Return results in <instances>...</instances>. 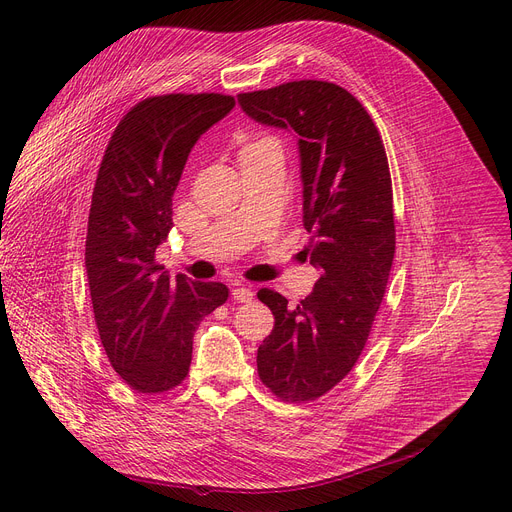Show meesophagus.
Wrapping results in <instances>:
<instances>
[{"instance_id": "obj_1", "label": "esophagus", "mask_w": 512, "mask_h": 512, "mask_svg": "<svg viewBox=\"0 0 512 512\" xmlns=\"http://www.w3.org/2000/svg\"><path fill=\"white\" fill-rule=\"evenodd\" d=\"M253 289L249 287V285H241V283H237L235 287H233V298L237 300V302H241V304H249L251 300H253Z\"/></svg>"}]
</instances>
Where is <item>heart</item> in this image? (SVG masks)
I'll return each instance as SVG.
<instances>
[{
	"mask_svg": "<svg viewBox=\"0 0 512 512\" xmlns=\"http://www.w3.org/2000/svg\"><path fill=\"white\" fill-rule=\"evenodd\" d=\"M259 141H263V139H255V141H251V143H247V145H245V148H249V145H255V143H259ZM245 148H243V150H245Z\"/></svg>",
	"mask_w": 512,
	"mask_h": 512,
	"instance_id": "obj_1",
	"label": "heart"
}]
</instances>
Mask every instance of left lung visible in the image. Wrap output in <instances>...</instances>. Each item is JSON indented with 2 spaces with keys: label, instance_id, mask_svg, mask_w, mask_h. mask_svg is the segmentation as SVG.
<instances>
[{
  "label": "left lung",
  "instance_id": "left-lung-1",
  "mask_svg": "<svg viewBox=\"0 0 512 512\" xmlns=\"http://www.w3.org/2000/svg\"><path fill=\"white\" fill-rule=\"evenodd\" d=\"M239 103L300 137L308 253L322 273L294 308L275 289L257 291L275 318L257 373L277 399L308 403L352 371L385 298L395 257L389 162L373 117L334 83L291 81L241 93Z\"/></svg>",
  "mask_w": 512,
  "mask_h": 512
}]
</instances>
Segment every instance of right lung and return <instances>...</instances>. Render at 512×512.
Listing matches in <instances>:
<instances>
[{
  "mask_svg": "<svg viewBox=\"0 0 512 512\" xmlns=\"http://www.w3.org/2000/svg\"><path fill=\"white\" fill-rule=\"evenodd\" d=\"M235 107L223 93H170L133 105L115 127L93 188L85 265L101 344L137 393L182 385L192 338L227 285L170 277L156 261L172 198L198 137Z\"/></svg>",
  "mask_w": 512,
  "mask_h": 512,
  "instance_id": "add662e5",
  "label": "right lung"
}]
</instances>
